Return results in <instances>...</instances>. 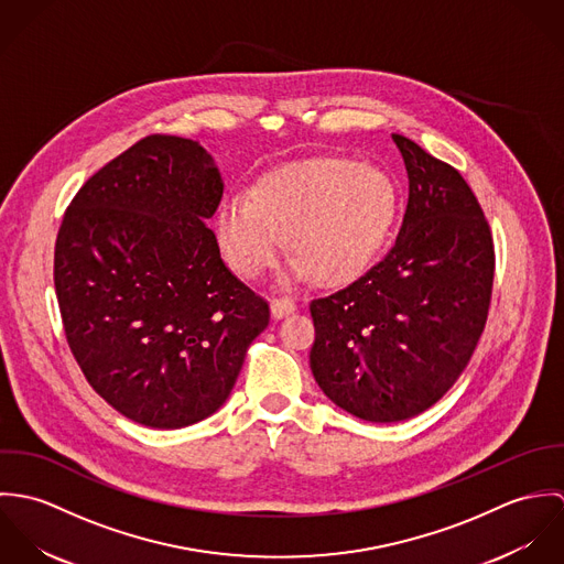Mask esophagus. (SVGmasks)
Segmentation results:
<instances>
[{
	"mask_svg": "<svg viewBox=\"0 0 564 564\" xmlns=\"http://www.w3.org/2000/svg\"><path fill=\"white\" fill-rule=\"evenodd\" d=\"M295 308H297V306H295L293 300H286V297L273 300V302H271V317H273V319H282V317L295 313Z\"/></svg>",
	"mask_w": 564,
	"mask_h": 564,
	"instance_id": "1",
	"label": "esophagus"
}]
</instances>
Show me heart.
Instances as JSON below:
<instances>
[{
	"label": "heart",
	"instance_id": "1",
	"mask_svg": "<svg viewBox=\"0 0 564 564\" xmlns=\"http://www.w3.org/2000/svg\"><path fill=\"white\" fill-rule=\"evenodd\" d=\"M398 188L389 173L351 159H306L264 173L247 195L217 213V239L237 273L253 278L280 256L284 237L297 253L282 284L315 273L343 284L365 273L391 235Z\"/></svg>",
	"mask_w": 564,
	"mask_h": 564
}]
</instances>
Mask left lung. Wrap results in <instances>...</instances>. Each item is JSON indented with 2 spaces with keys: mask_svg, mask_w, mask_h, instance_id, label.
<instances>
[{
  "mask_svg": "<svg viewBox=\"0 0 564 564\" xmlns=\"http://www.w3.org/2000/svg\"><path fill=\"white\" fill-rule=\"evenodd\" d=\"M393 141L408 173L395 245L311 304L319 389L371 423L410 419L454 387L482 336L495 271L490 230L465 177L402 134Z\"/></svg>",
  "mask_w": 564,
  "mask_h": 564,
  "instance_id": "1",
  "label": "left lung"
}]
</instances>
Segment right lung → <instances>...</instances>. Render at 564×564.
I'll list each match as a JSON object with an SVG mask.
<instances>
[{
    "label": "right lung",
    "mask_w": 564,
    "mask_h": 564,
    "mask_svg": "<svg viewBox=\"0 0 564 564\" xmlns=\"http://www.w3.org/2000/svg\"><path fill=\"white\" fill-rule=\"evenodd\" d=\"M221 195L197 141L154 134L88 177L65 213L54 284L67 343L95 393L141 425L215 414L269 325L206 226Z\"/></svg>",
    "instance_id": "right-lung-1"
}]
</instances>
